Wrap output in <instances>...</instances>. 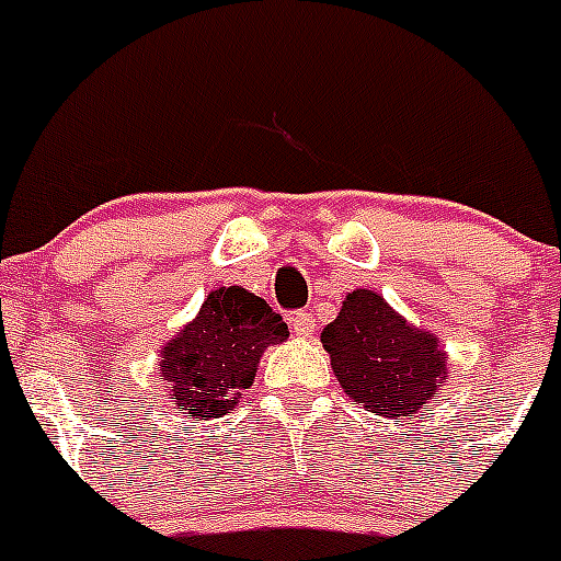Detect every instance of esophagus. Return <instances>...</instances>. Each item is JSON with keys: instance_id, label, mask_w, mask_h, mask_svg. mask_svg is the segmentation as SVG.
<instances>
[{"instance_id": "obj_1", "label": "esophagus", "mask_w": 561, "mask_h": 561, "mask_svg": "<svg viewBox=\"0 0 561 561\" xmlns=\"http://www.w3.org/2000/svg\"><path fill=\"white\" fill-rule=\"evenodd\" d=\"M289 323L291 329H295V334H300V337H312V334L318 332V320L309 312H291Z\"/></svg>"}]
</instances>
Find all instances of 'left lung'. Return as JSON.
<instances>
[{
  "label": "left lung",
  "mask_w": 561,
  "mask_h": 561,
  "mask_svg": "<svg viewBox=\"0 0 561 561\" xmlns=\"http://www.w3.org/2000/svg\"><path fill=\"white\" fill-rule=\"evenodd\" d=\"M320 340L343 391L382 417H411L448 375L437 337L409 327L368 289L346 295Z\"/></svg>",
  "instance_id": "8db88e82"
}]
</instances>
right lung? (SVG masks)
<instances>
[{"mask_svg": "<svg viewBox=\"0 0 561 561\" xmlns=\"http://www.w3.org/2000/svg\"><path fill=\"white\" fill-rule=\"evenodd\" d=\"M289 337L266 300L241 286L209 291L198 318L164 346L158 380L190 420L229 414L255 380L263 348Z\"/></svg>", "mask_w": 561, "mask_h": 561, "instance_id": "right-lung-1", "label": "right lung"}]
</instances>
